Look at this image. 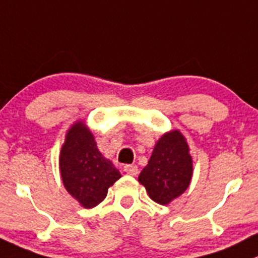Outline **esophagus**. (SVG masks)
<instances>
[{
	"label": "esophagus",
	"mask_w": 258,
	"mask_h": 258,
	"mask_svg": "<svg viewBox=\"0 0 258 258\" xmlns=\"http://www.w3.org/2000/svg\"><path fill=\"white\" fill-rule=\"evenodd\" d=\"M123 170L126 171V174L132 175V176L137 175V172H139V169H137L136 165H124Z\"/></svg>",
	"instance_id": "34e87169"
}]
</instances>
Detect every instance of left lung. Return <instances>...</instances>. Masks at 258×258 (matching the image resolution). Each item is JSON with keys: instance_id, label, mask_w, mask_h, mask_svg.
<instances>
[{"instance_id": "obj_1", "label": "left lung", "mask_w": 258, "mask_h": 258, "mask_svg": "<svg viewBox=\"0 0 258 258\" xmlns=\"http://www.w3.org/2000/svg\"><path fill=\"white\" fill-rule=\"evenodd\" d=\"M192 175V160L181 132L174 130L162 135L151 157L139 176L150 198L167 206L187 189Z\"/></svg>"}]
</instances>
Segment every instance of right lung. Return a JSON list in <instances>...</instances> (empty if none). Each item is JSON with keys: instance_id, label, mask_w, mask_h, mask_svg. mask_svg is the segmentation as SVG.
I'll use <instances>...</instances> for the list:
<instances>
[{"instance_id": "add662e5", "label": "right lung", "mask_w": 258, "mask_h": 258, "mask_svg": "<svg viewBox=\"0 0 258 258\" xmlns=\"http://www.w3.org/2000/svg\"><path fill=\"white\" fill-rule=\"evenodd\" d=\"M62 184L84 208L98 206L108 187L121 177L118 170L99 152L94 136L83 121L74 123L66 136L59 159Z\"/></svg>"}]
</instances>
